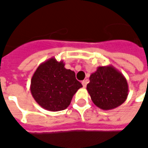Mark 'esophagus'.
I'll return each instance as SVG.
<instances>
[{
  "label": "esophagus",
  "mask_w": 148,
  "mask_h": 148,
  "mask_svg": "<svg viewBox=\"0 0 148 148\" xmlns=\"http://www.w3.org/2000/svg\"><path fill=\"white\" fill-rule=\"evenodd\" d=\"M82 86H83L84 88H86V85H87V80H84L82 82Z\"/></svg>",
  "instance_id": "34e87169"
}]
</instances>
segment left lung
<instances>
[{
    "label": "left lung",
    "instance_id": "1",
    "mask_svg": "<svg viewBox=\"0 0 148 148\" xmlns=\"http://www.w3.org/2000/svg\"><path fill=\"white\" fill-rule=\"evenodd\" d=\"M86 89L93 104L103 110L117 108L128 95L127 79L112 65L98 66L90 75Z\"/></svg>",
    "mask_w": 148,
    "mask_h": 148
}]
</instances>
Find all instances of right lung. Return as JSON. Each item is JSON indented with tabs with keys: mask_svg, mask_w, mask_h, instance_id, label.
<instances>
[{
	"mask_svg": "<svg viewBox=\"0 0 148 148\" xmlns=\"http://www.w3.org/2000/svg\"><path fill=\"white\" fill-rule=\"evenodd\" d=\"M82 85L73 71L65 68L62 60L55 57L42 62L32 77V95L42 109L51 112L64 110Z\"/></svg>",
	"mask_w": 148,
	"mask_h": 148,
	"instance_id": "right-lung-1",
	"label": "right lung"
}]
</instances>
